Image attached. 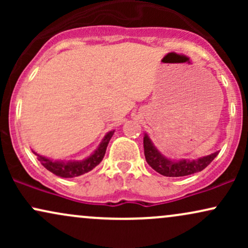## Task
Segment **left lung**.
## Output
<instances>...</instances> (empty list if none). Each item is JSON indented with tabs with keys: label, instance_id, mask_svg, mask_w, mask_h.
Instances as JSON below:
<instances>
[{
	"label": "left lung",
	"instance_id": "left-lung-1",
	"mask_svg": "<svg viewBox=\"0 0 248 248\" xmlns=\"http://www.w3.org/2000/svg\"><path fill=\"white\" fill-rule=\"evenodd\" d=\"M143 148L147 163L155 171L163 176H167V177H182V176L192 175V173L202 171L218 155V152H216L211 155L205 156V157L198 158V160L170 161L157 152V149L153 146L148 135H144L143 138Z\"/></svg>",
	"mask_w": 248,
	"mask_h": 248
}]
</instances>
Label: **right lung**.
Instances as JSON below:
<instances>
[{
  "mask_svg": "<svg viewBox=\"0 0 248 248\" xmlns=\"http://www.w3.org/2000/svg\"><path fill=\"white\" fill-rule=\"evenodd\" d=\"M113 134H114V130L108 133L107 135L105 136L104 140H102L98 149H96L95 152L90 156V157L81 162H66V163H64V162L51 161L49 158L39 156L38 154L36 153L35 155L38 156V161L41 162L43 167L46 168L49 171L55 173L57 176H59V177H64V178L77 177V176L84 175V173L91 171L93 168H95L99 163H100L102 158H104L105 154H106L108 142H109L110 138L113 136Z\"/></svg>",
  "mask_w": 248,
  "mask_h": 248,
  "instance_id": "right-lung-1",
  "label": "right lung"
}]
</instances>
